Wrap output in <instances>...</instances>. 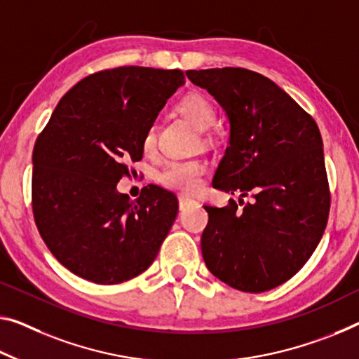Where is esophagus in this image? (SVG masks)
<instances>
[{
  "instance_id": "1",
  "label": "esophagus",
  "mask_w": 359,
  "mask_h": 359,
  "mask_svg": "<svg viewBox=\"0 0 359 359\" xmlns=\"http://www.w3.org/2000/svg\"><path fill=\"white\" fill-rule=\"evenodd\" d=\"M178 201H180V210H186V208H189L191 205H194L196 203L194 198L186 197V196H180Z\"/></svg>"
}]
</instances>
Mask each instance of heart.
I'll list each match as a JSON object with an SVG mask.
<instances>
[{"label": "heart", "instance_id": "b5f03b06", "mask_svg": "<svg viewBox=\"0 0 359 359\" xmlns=\"http://www.w3.org/2000/svg\"><path fill=\"white\" fill-rule=\"evenodd\" d=\"M178 112L189 122L196 130H210L217 112L213 104L202 95H187L178 104ZM156 146V128L149 126L142 137V149L144 152H151ZM203 173V165L197 161H175L165 165L158 173V181L172 189L194 192L201 186V175Z\"/></svg>", "mask_w": 359, "mask_h": 359}]
</instances>
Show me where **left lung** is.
I'll return each instance as SVG.
<instances>
[{"label":"left lung","mask_w":359,"mask_h":359,"mask_svg":"<svg viewBox=\"0 0 359 359\" xmlns=\"http://www.w3.org/2000/svg\"><path fill=\"white\" fill-rule=\"evenodd\" d=\"M186 75L217 99L229 122V146L213 187L255 197L242 210L233 198L223 208L205 205L203 262L237 290L278 287L300 271L327 224L330 196L318 125L257 72L224 67Z\"/></svg>","instance_id":"8db88e82"}]
</instances>
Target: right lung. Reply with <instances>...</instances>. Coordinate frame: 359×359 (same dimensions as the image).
Wrapping results in <instances>:
<instances>
[{
  "mask_svg": "<svg viewBox=\"0 0 359 359\" xmlns=\"http://www.w3.org/2000/svg\"><path fill=\"white\" fill-rule=\"evenodd\" d=\"M181 70L118 67L79 81L60 99L33 149L32 205L60 264L96 284H118L151 266L178 213L175 194L151 184L136 201L117 191L126 162Z\"/></svg>",
  "mask_w": 359,
  "mask_h": 359,
  "instance_id": "add662e5",
  "label": "right lung"
}]
</instances>
